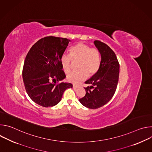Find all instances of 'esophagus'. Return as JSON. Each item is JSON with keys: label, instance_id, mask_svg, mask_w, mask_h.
Masks as SVG:
<instances>
[{"label": "esophagus", "instance_id": "esophagus-1", "mask_svg": "<svg viewBox=\"0 0 152 152\" xmlns=\"http://www.w3.org/2000/svg\"><path fill=\"white\" fill-rule=\"evenodd\" d=\"M73 88H79V86H77V85H73Z\"/></svg>", "mask_w": 152, "mask_h": 152}]
</instances>
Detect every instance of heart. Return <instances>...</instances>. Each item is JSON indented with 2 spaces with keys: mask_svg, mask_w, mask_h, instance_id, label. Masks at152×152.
I'll return each instance as SVG.
<instances>
[{
  "mask_svg": "<svg viewBox=\"0 0 152 152\" xmlns=\"http://www.w3.org/2000/svg\"><path fill=\"white\" fill-rule=\"evenodd\" d=\"M72 61L77 62V72H73L67 76L69 82L78 84L85 80L88 76L95 75L100 67L101 56L97 48L84 44L77 43L69 50V56L64 55L61 59L63 71L69 73L72 69Z\"/></svg>",
  "mask_w": 152,
  "mask_h": 152,
  "instance_id": "heart-1",
  "label": "heart"
}]
</instances>
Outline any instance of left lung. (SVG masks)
I'll list each match as a JSON object with an SVG mask.
<instances>
[{
  "mask_svg": "<svg viewBox=\"0 0 152 152\" xmlns=\"http://www.w3.org/2000/svg\"><path fill=\"white\" fill-rule=\"evenodd\" d=\"M94 45L101 55L100 67L98 72L85 83L86 94L79 102L90 109H97L113 97L118 84L120 64L114 51L105 43L94 41Z\"/></svg>",
  "mask_w": 152,
  "mask_h": 152,
  "instance_id": "obj_1",
  "label": "left lung"
}]
</instances>
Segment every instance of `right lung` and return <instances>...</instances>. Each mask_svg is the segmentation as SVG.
I'll return each instance as SVG.
<instances>
[{"mask_svg": "<svg viewBox=\"0 0 152 152\" xmlns=\"http://www.w3.org/2000/svg\"><path fill=\"white\" fill-rule=\"evenodd\" d=\"M70 40L49 36L39 39L28 53L22 76L29 97L43 107L58 104L70 83L61 82L66 76L62 70L61 59Z\"/></svg>", "mask_w": 152, "mask_h": 152, "instance_id": "1", "label": "right lung"}]
</instances>
